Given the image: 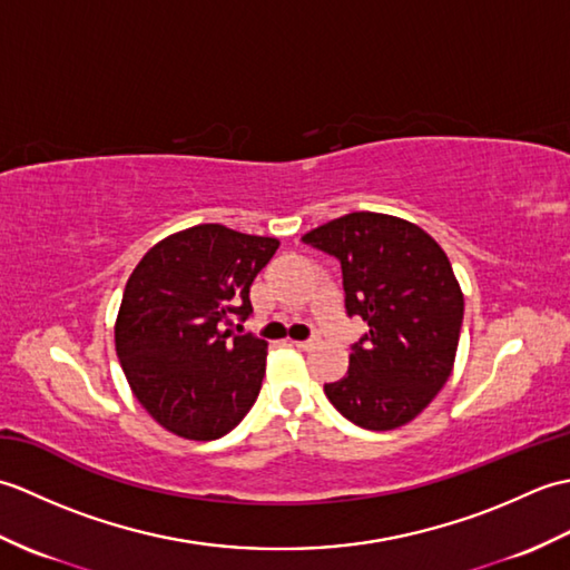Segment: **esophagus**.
I'll use <instances>...</instances> for the list:
<instances>
[{
	"mask_svg": "<svg viewBox=\"0 0 570 570\" xmlns=\"http://www.w3.org/2000/svg\"><path fill=\"white\" fill-rule=\"evenodd\" d=\"M292 345H296L298 350H308V347L316 345V337H311V341H292Z\"/></svg>",
	"mask_w": 570,
	"mask_h": 570,
	"instance_id": "34e87169",
	"label": "esophagus"
}]
</instances>
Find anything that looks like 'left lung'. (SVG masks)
I'll list each match as a JSON object with an SVG mask.
<instances>
[{"instance_id": "1", "label": "left lung", "mask_w": 570, "mask_h": 570, "mask_svg": "<svg viewBox=\"0 0 570 570\" xmlns=\"http://www.w3.org/2000/svg\"><path fill=\"white\" fill-rule=\"evenodd\" d=\"M304 242L341 259L345 308L370 325L325 396L367 431L404 426L453 372L463 292L451 259L426 229L367 210L335 217Z\"/></svg>"}]
</instances>
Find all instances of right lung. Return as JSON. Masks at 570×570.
Listing matches in <instances>:
<instances>
[{
  "instance_id": "obj_1",
  "label": "right lung",
  "mask_w": 570,
  "mask_h": 570,
  "mask_svg": "<svg viewBox=\"0 0 570 570\" xmlns=\"http://www.w3.org/2000/svg\"><path fill=\"white\" fill-rule=\"evenodd\" d=\"M276 237L196 225L144 254L125 286L115 350L137 402L188 441L233 431L257 402L266 343L229 331L252 313L249 286Z\"/></svg>"
}]
</instances>
